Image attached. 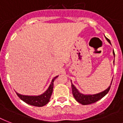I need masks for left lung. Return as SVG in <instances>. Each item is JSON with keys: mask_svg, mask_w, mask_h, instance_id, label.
<instances>
[{"mask_svg": "<svg viewBox=\"0 0 123 123\" xmlns=\"http://www.w3.org/2000/svg\"><path fill=\"white\" fill-rule=\"evenodd\" d=\"M106 39H107L108 42L111 44V41L108 38L106 37ZM113 54L115 57V53L113 52ZM112 82H111V86H109V87L107 88V89L101 92H99L98 94H83L80 93V92L77 89V88L75 87V86L73 85V84H71V89H72V93H73V95L74 96V98H75V99L77 100L79 103H81L82 105H89V104H91V103H94L96 102L97 101L99 100L100 99H101L102 98L104 97L106 94H107L108 92H109V90L111 89V86L112 85Z\"/></svg>", "mask_w": 123, "mask_h": 123, "instance_id": "obj_1", "label": "left lung"}]
</instances>
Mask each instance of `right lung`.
I'll list each match as a JSON object with an SVG mask.
<instances>
[{
	"label": "right lung",
	"instance_id": "add662e5",
	"mask_svg": "<svg viewBox=\"0 0 123 123\" xmlns=\"http://www.w3.org/2000/svg\"><path fill=\"white\" fill-rule=\"evenodd\" d=\"M54 77L52 79V82L50 84L49 87L44 93L39 96H25L22 95L16 92V94L18 96L22 99V101L25 102L27 104H29L32 106L36 107H43L44 105H46L50 101V98L52 95V92H53V88H54V82L55 79L57 77Z\"/></svg>",
	"mask_w": 123,
	"mask_h": 123
}]
</instances>
